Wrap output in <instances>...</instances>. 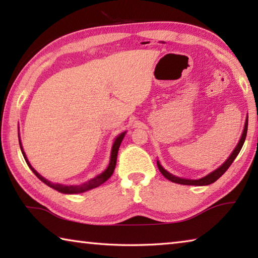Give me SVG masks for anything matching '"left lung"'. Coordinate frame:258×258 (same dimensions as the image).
<instances>
[{"label":"left lung","mask_w":258,"mask_h":258,"mask_svg":"<svg viewBox=\"0 0 258 258\" xmlns=\"http://www.w3.org/2000/svg\"><path fill=\"white\" fill-rule=\"evenodd\" d=\"M247 128H248V116L246 118V123H244V128H243V132L241 138H240V141L237 145V147L234 148V150L232 151V154L230 155V157L226 161H224V164H222L220 167L215 171L209 173L208 175L204 176L202 178H199V180H187V178H182V177H177L175 175H173L169 172L166 171V169L163 167V166L160 165L159 161H157V166H158V169L160 171V173L163 174V175L167 178V180L172 181L174 183H178V184H184V185H208V184H212V183L215 182L216 180H218L223 174L228 171V168L231 166V164L233 163V160L235 159V157L238 156V154L241 150V148L244 143V140H246V135H247Z\"/></svg>","instance_id":"8db88e82"}]
</instances>
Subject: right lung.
<instances>
[{
    "mask_svg": "<svg viewBox=\"0 0 258 258\" xmlns=\"http://www.w3.org/2000/svg\"><path fill=\"white\" fill-rule=\"evenodd\" d=\"M125 133L126 132L120 133L118 137L115 139V142H113L112 148H111L110 161H109V165H108V167H107L106 171L102 172L101 174H99V175L95 176L94 178H91L90 181L83 183V184H81V185H64V184H59V183H52L50 181H47L46 178H44L42 175H40V174H38L36 171H35V169L33 168V166L29 164L27 157H26L25 151L23 149V146H21L20 139H19V145H20V149H21V152H23V156H24V158L26 160V163H27V165L29 166V168L32 169L35 175H36L38 178H40V180L43 183H45L46 185H49L50 187H52V189H54L56 191L61 192V194L73 195V194H81V192H85V191H89L91 189H94V187L101 185L102 183L106 182L108 178L112 175V173H113V171H115V167H116L117 154H118L119 146H120V143H121V141H123V139L125 137ZM18 137H19V134H18Z\"/></svg>",
    "mask_w": 258,
    "mask_h": 258,
    "instance_id": "add662e5",
    "label": "right lung"
}]
</instances>
